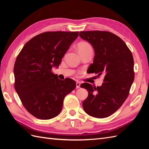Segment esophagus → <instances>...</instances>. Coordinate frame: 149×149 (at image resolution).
Returning a JSON list of instances; mask_svg holds the SVG:
<instances>
[{
    "instance_id": "34e87169",
    "label": "esophagus",
    "mask_w": 149,
    "mask_h": 149,
    "mask_svg": "<svg viewBox=\"0 0 149 149\" xmlns=\"http://www.w3.org/2000/svg\"><path fill=\"white\" fill-rule=\"evenodd\" d=\"M80 86H81V83L79 81H77L76 82V88H79Z\"/></svg>"
}]
</instances>
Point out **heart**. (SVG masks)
<instances>
[{
    "label": "heart",
    "instance_id": "1",
    "mask_svg": "<svg viewBox=\"0 0 149 149\" xmlns=\"http://www.w3.org/2000/svg\"><path fill=\"white\" fill-rule=\"evenodd\" d=\"M90 49H91V47L90 44L87 42H82L77 45V50L79 52L84 51V50H86Z\"/></svg>",
    "mask_w": 149,
    "mask_h": 149
}]
</instances>
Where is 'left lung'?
I'll list each match as a JSON object with an SVG mask.
<instances>
[{"label":"left lung","mask_w":149,"mask_h":149,"mask_svg":"<svg viewBox=\"0 0 149 149\" xmlns=\"http://www.w3.org/2000/svg\"><path fill=\"white\" fill-rule=\"evenodd\" d=\"M80 37L94 49L90 73L104 75L100 86L84 83L88 96L83 102L84 111L95 118H106L118 110L128 97L134 79V59L125 42L112 33L102 31H81Z\"/></svg>","instance_id":"obj_1"}]
</instances>
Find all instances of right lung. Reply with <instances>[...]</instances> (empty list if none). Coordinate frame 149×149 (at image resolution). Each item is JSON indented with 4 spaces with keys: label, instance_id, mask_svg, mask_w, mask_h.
Instances as JSON below:
<instances>
[{
    "label": "right lung",
    "instance_id": "1",
    "mask_svg": "<svg viewBox=\"0 0 149 149\" xmlns=\"http://www.w3.org/2000/svg\"><path fill=\"white\" fill-rule=\"evenodd\" d=\"M79 32H45L27 42L14 66L15 88L25 108L36 118L58 115L64 98L75 89L72 79H59L52 72L78 37Z\"/></svg>",
    "mask_w": 149,
    "mask_h": 149
}]
</instances>
